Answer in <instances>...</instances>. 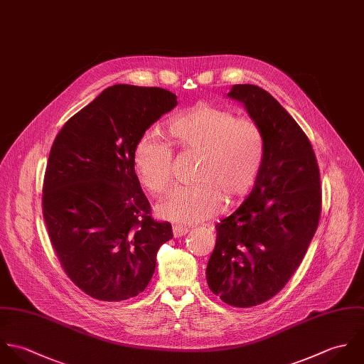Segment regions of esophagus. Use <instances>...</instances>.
Instances as JSON below:
<instances>
[{"instance_id":"34e87169","label":"esophagus","mask_w":364,"mask_h":364,"mask_svg":"<svg viewBox=\"0 0 364 364\" xmlns=\"http://www.w3.org/2000/svg\"><path fill=\"white\" fill-rule=\"evenodd\" d=\"M187 233H188V228L180 226V225H174V226H173V235H174V237H181V236H184V235H187Z\"/></svg>"}]
</instances>
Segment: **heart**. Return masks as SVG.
Returning a JSON list of instances; mask_svg holds the SVG:
<instances>
[{"label": "heart", "mask_w": 364, "mask_h": 364, "mask_svg": "<svg viewBox=\"0 0 364 364\" xmlns=\"http://www.w3.org/2000/svg\"><path fill=\"white\" fill-rule=\"evenodd\" d=\"M167 139L146 132L134 146L132 163L139 183L151 196L167 194L174 184L170 146L200 154L191 180L157 208L177 223L211 219L226 205L242 203L256 186L266 160V138L249 117L200 102L174 117Z\"/></svg>", "instance_id": "b5f03b06"}]
</instances>
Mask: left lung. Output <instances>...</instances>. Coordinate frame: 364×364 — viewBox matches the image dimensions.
<instances>
[{
  "mask_svg": "<svg viewBox=\"0 0 364 364\" xmlns=\"http://www.w3.org/2000/svg\"><path fill=\"white\" fill-rule=\"evenodd\" d=\"M264 132L266 160L243 204L217 223L208 286L232 306L260 305L284 289L321 218V174L312 145L280 102L253 84L228 94Z\"/></svg>",
  "mask_w": 364,
  "mask_h": 364,
  "instance_id": "8db88e82",
  "label": "left lung"
}]
</instances>
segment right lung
Here are the masks:
<instances>
[{"label": "right lung", "instance_id": "add662e5", "mask_svg": "<svg viewBox=\"0 0 364 364\" xmlns=\"http://www.w3.org/2000/svg\"><path fill=\"white\" fill-rule=\"evenodd\" d=\"M160 87L115 84L63 125L50 149L42 210L68 277L100 301L145 290L171 225L151 217L132 163L146 129L177 105Z\"/></svg>", "mask_w": 364, "mask_h": 364}]
</instances>
